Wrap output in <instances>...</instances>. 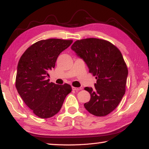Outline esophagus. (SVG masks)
Instances as JSON below:
<instances>
[{"label":"esophagus","mask_w":149,"mask_h":149,"mask_svg":"<svg viewBox=\"0 0 149 149\" xmlns=\"http://www.w3.org/2000/svg\"><path fill=\"white\" fill-rule=\"evenodd\" d=\"M72 89H73V90H75V91H77L81 90V87H73Z\"/></svg>","instance_id":"esophagus-1"}]
</instances>
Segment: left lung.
<instances>
[{
	"label": "left lung",
	"instance_id": "left-lung-1",
	"mask_svg": "<svg viewBox=\"0 0 149 149\" xmlns=\"http://www.w3.org/2000/svg\"><path fill=\"white\" fill-rule=\"evenodd\" d=\"M71 48L96 76L93 88L85 87L91 95L85 108L97 117L109 114L125 93L128 69L121 52L111 42L93 38L75 41Z\"/></svg>",
	"mask_w": 149,
	"mask_h": 149
}]
</instances>
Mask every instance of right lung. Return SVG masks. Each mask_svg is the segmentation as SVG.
<instances>
[{
    "label": "right lung",
    "instance_id": "obj_1",
    "mask_svg": "<svg viewBox=\"0 0 149 149\" xmlns=\"http://www.w3.org/2000/svg\"><path fill=\"white\" fill-rule=\"evenodd\" d=\"M72 40H42L30 46L18 63L16 88L24 102L38 117L46 119L60 111L65 97L72 91L70 85L55 84L47 79L55 68L58 56Z\"/></svg>",
    "mask_w": 149,
    "mask_h": 149
}]
</instances>
